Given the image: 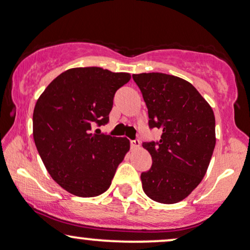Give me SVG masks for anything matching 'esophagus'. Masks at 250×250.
<instances>
[{
    "label": "esophagus",
    "mask_w": 250,
    "mask_h": 250,
    "mask_svg": "<svg viewBox=\"0 0 250 250\" xmlns=\"http://www.w3.org/2000/svg\"><path fill=\"white\" fill-rule=\"evenodd\" d=\"M131 147L133 149H139L140 148V141L138 139L131 140Z\"/></svg>",
    "instance_id": "1"
}]
</instances>
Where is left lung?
Returning a JSON list of instances; mask_svg holds the SVG:
<instances>
[{"label": "left lung", "mask_w": 250, "mask_h": 250, "mask_svg": "<svg viewBox=\"0 0 250 250\" xmlns=\"http://www.w3.org/2000/svg\"><path fill=\"white\" fill-rule=\"evenodd\" d=\"M148 109L149 127L162 130L158 143H144L152 168L141 174L143 189L162 204L181 202L205 176L215 146L210 104L186 80L163 73L134 74Z\"/></svg>", "instance_id": "1"}]
</instances>
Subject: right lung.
I'll list each match as a JSON object with an SVG mask.
<instances>
[{
    "label": "right lung",
    "instance_id": "add662e5",
    "mask_svg": "<svg viewBox=\"0 0 250 250\" xmlns=\"http://www.w3.org/2000/svg\"><path fill=\"white\" fill-rule=\"evenodd\" d=\"M128 73L100 67L70 68L40 95L33 110V139L48 174L79 197H96L111 186L130 149L126 138L92 133L109 122L113 97Z\"/></svg>",
    "mask_w": 250,
    "mask_h": 250
}]
</instances>
